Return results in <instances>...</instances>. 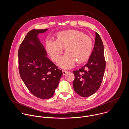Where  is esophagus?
I'll return each instance as SVG.
<instances>
[{
  "label": "esophagus",
  "mask_w": 129,
  "mask_h": 129,
  "mask_svg": "<svg viewBox=\"0 0 129 129\" xmlns=\"http://www.w3.org/2000/svg\"><path fill=\"white\" fill-rule=\"evenodd\" d=\"M67 73H68V72L66 71H62V74H63V75H66Z\"/></svg>",
  "instance_id": "1"
}]
</instances>
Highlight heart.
I'll list each match as a JSON object with an SVG mask.
<instances>
[{"mask_svg": "<svg viewBox=\"0 0 129 129\" xmlns=\"http://www.w3.org/2000/svg\"><path fill=\"white\" fill-rule=\"evenodd\" d=\"M91 38L80 31L69 30L60 31L56 34L55 40H48L46 42L45 50L51 59L57 62L64 48L67 53L59 61V66L64 69L74 67L86 61L92 53Z\"/></svg>", "mask_w": 129, "mask_h": 129, "instance_id": "obj_1", "label": "heart"}]
</instances>
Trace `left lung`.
Returning <instances> with one entry per match:
<instances>
[{"instance_id": "left-lung-1", "label": "left lung", "mask_w": 129, "mask_h": 129, "mask_svg": "<svg viewBox=\"0 0 129 129\" xmlns=\"http://www.w3.org/2000/svg\"><path fill=\"white\" fill-rule=\"evenodd\" d=\"M94 47L88 62L78 70L73 71V87L83 97L91 96L99 88L106 67L104 46L99 35L96 32Z\"/></svg>"}]
</instances>
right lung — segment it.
I'll return each mask as SVG.
<instances>
[{"instance_id": "right-lung-1", "label": "right lung", "mask_w": 129, "mask_h": 129, "mask_svg": "<svg viewBox=\"0 0 129 129\" xmlns=\"http://www.w3.org/2000/svg\"><path fill=\"white\" fill-rule=\"evenodd\" d=\"M47 29L29 32L19 48V71L24 84L33 95L48 99L54 94L62 75L61 70L46 56L47 52L38 38Z\"/></svg>"}]
</instances>
